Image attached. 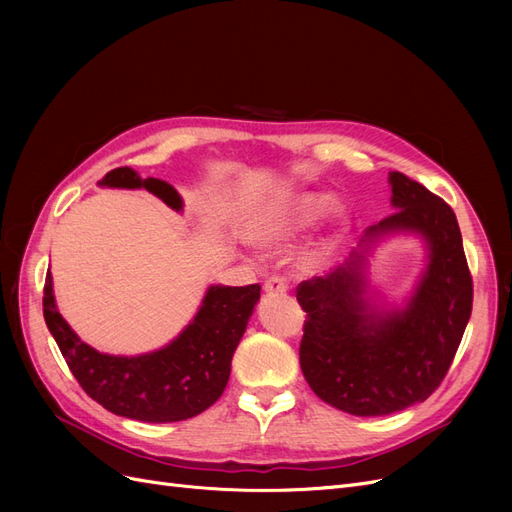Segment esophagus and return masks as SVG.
I'll list each match as a JSON object with an SVG mask.
<instances>
[{"mask_svg": "<svg viewBox=\"0 0 512 512\" xmlns=\"http://www.w3.org/2000/svg\"><path fill=\"white\" fill-rule=\"evenodd\" d=\"M286 290H288V284L280 275H273L265 282V292L271 294V297H280V294H286Z\"/></svg>", "mask_w": 512, "mask_h": 512, "instance_id": "esophagus-1", "label": "esophagus"}]
</instances>
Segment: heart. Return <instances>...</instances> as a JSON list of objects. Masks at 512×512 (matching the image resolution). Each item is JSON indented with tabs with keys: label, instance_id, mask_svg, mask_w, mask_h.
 I'll list each match as a JSON object with an SVG mask.
<instances>
[{
	"label": "heart",
	"instance_id": "b5f03b06",
	"mask_svg": "<svg viewBox=\"0 0 512 512\" xmlns=\"http://www.w3.org/2000/svg\"><path fill=\"white\" fill-rule=\"evenodd\" d=\"M333 209L335 196L331 192H297L284 196L258 215L252 226V241L265 247L286 241L314 228Z\"/></svg>",
	"mask_w": 512,
	"mask_h": 512
}]
</instances>
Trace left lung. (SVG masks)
<instances>
[{
	"label": "left lung",
	"instance_id": "8db88e82",
	"mask_svg": "<svg viewBox=\"0 0 512 512\" xmlns=\"http://www.w3.org/2000/svg\"><path fill=\"white\" fill-rule=\"evenodd\" d=\"M393 215L365 230L344 265L297 288L307 312L299 348L312 391L354 416H384L438 389L472 314V277L453 209L421 183L389 173ZM414 234L426 269L397 306L377 301L368 256L384 238Z\"/></svg>",
	"mask_w": 512,
	"mask_h": 512
}]
</instances>
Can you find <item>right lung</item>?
Returning <instances> with one entry per match:
<instances>
[{
    "label": "right lung",
    "mask_w": 512,
    "mask_h": 512,
    "mask_svg": "<svg viewBox=\"0 0 512 512\" xmlns=\"http://www.w3.org/2000/svg\"><path fill=\"white\" fill-rule=\"evenodd\" d=\"M100 188L147 190L173 211H183V198L173 185L141 175L130 166L111 170ZM260 301V286L207 288L203 303L175 339L158 350L123 356L106 354L85 344L59 314L53 275L44 282V320L64 359L100 406L117 416L143 423H175L205 412L220 399L230 378V361Z\"/></svg>",
    "instance_id": "1"
}]
</instances>
